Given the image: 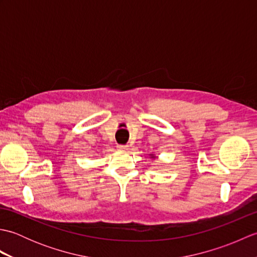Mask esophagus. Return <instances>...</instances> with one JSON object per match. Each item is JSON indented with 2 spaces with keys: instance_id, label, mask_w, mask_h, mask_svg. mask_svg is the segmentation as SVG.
Returning <instances> with one entry per match:
<instances>
[{
  "instance_id": "obj_1",
  "label": "esophagus",
  "mask_w": 257,
  "mask_h": 257,
  "mask_svg": "<svg viewBox=\"0 0 257 257\" xmlns=\"http://www.w3.org/2000/svg\"><path fill=\"white\" fill-rule=\"evenodd\" d=\"M117 149L120 151H127L129 150V146H124V145H118Z\"/></svg>"
}]
</instances>
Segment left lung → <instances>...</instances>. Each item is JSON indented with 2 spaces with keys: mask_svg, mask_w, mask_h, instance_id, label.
Listing matches in <instances>:
<instances>
[{
  "mask_svg": "<svg viewBox=\"0 0 257 257\" xmlns=\"http://www.w3.org/2000/svg\"><path fill=\"white\" fill-rule=\"evenodd\" d=\"M149 158H150V159H152V160H155V159H156V156H155L154 154H150V155H149Z\"/></svg>",
  "mask_w": 257,
  "mask_h": 257,
  "instance_id": "1",
  "label": "left lung"
}]
</instances>
